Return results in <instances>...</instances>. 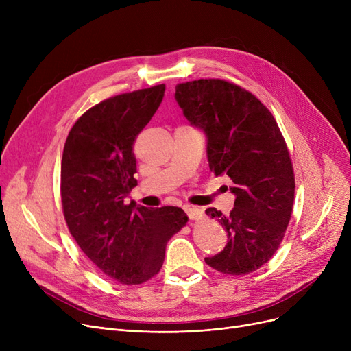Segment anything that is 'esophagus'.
<instances>
[{
	"label": "esophagus",
	"instance_id": "1",
	"mask_svg": "<svg viewBox=\"0 0 351 351\" xmlns=\"http://www.w3.org/2000/svg\"><path fill=\"white\" fill-rule=\"evenodd\" d=\"M183 209H185V212L188 213L189 219H192V220H200L202 217H204V210L199 209V208H196V206L186 205V206L183 208Z\"/></svg>",
	"mask_w": 351,
	"mask_h": 351
}]
</instances>
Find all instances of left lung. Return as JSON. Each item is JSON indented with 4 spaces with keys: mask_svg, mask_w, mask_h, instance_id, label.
<instances>
[{
    "mask_svg": "<svg viewBox=\"0 0 351 351\" xmlns=\"http://www.w3.org/2000/svg\"><path fill=\"white\" fill-rule=\"evenodd\" d=\"M175 98L188 121L208 136L210 171L228 175L234 208L206 215L228 232L225 249L206 257L223 274H247L279 249L294 202V172L286 141L270 110L252 92L225 80L176 85Z\"/></svg>",
    "mask_w": 351,
    "mask_h": 351,
    "instance_id": "left-lung-1",
    "label": "left lung"
}]
</instances>
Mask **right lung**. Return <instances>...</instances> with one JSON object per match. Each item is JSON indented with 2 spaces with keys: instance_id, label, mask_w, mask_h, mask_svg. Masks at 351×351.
<instances>
[{
  "instance_id": "obj_1",
  "label": "right lung",
  "mask_w": 351,
  "mask_h": 351,
  "mask_svg": "<svg viewBox=\"0 0 351 351\" xmlns=\"http://www.w3.org/2000/svg\"><path fill=\"white\" fill-rule=\"evenodd\" d=\"M165 84L110 97L73 123L64 145L61 200L69 233L88 259L122 285H142L163 265L169 239L188 222L178 206L125 205L138 182L134 143Z\"/></svg>"
}]
</instances>
